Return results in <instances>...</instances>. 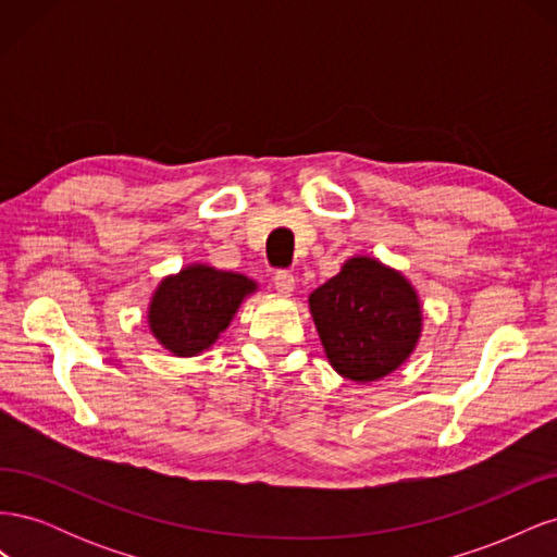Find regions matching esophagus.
Wrapping results in <instances>:
<instances>
[{
  "label": "esophagus",
  "instance_id": "1",
  "mask_svg": "<svg viewBox=\"0 0 557 557\" xmlns=\"http://www.w3.org/2000/svg\"><path fill=\"white\" fill-rule=\"evenodd\" d=\"M274 288L281 293V295H290L295 290V276L293 272H285V269H281V272L274 274Z\"/></svg>",
  "mask_w": 557,
  "mask_h": 557
}]
</instances>
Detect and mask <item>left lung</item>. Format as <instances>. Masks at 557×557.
<instances>
[{
	"label": "left lung",
	"instance_id": "left-lung-1",
	"mask_svg": "<svg viewBox=\"0 0 557 557\" xmlns=\"http://www.w3.org/2000/svg\"><path fill=\"white\" fill-rule=\"evenodd\" d=\"M309 307L330 364L350 381H379L407 360L423 327L411 283L374 258H350Z\"/></svg>",
	"mask_w": 557,
	"mask_h": 557
}]
</instances>
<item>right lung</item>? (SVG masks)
Masks as SVG:
<instances>
[{
    "label": "right lung",
    "instance_id": "right-lung-1",
    "mask_svg": "<svg viewBox=\"0 0 557 557\" xmlns=\"http://www.w3.org/2000/svg\"><path fill=\"white\" fill-rule=\"evenodd\" d=\"M250 293H256V281L244 274L221 272L207 264L185 267L158 285L148 309L150 332L174 356H197L227 330L232 315Z\"/></svg>",
    "mask_w": 557,
    "mask_h": 557
}]
</instances>
